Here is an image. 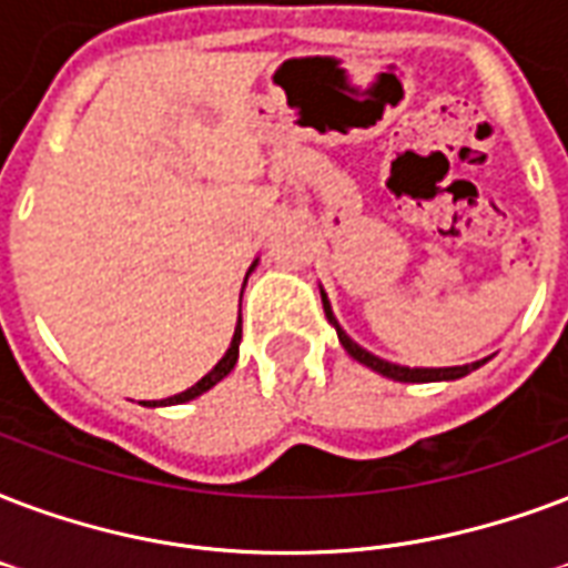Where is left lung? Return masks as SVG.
<instances>
[{
    "instance_id": "1",
    "label": "left lung",
    "mask_w": 568,
    "mask_h": 568,
    "mask_svg": "<svg viewBox=\"0 0 568 568\" xmlns=\"http://www.w3.org/2000/svg\"><path fill=\"white\" fill-rule=\"evenodd\" d=\"M322 303H324V315H327V322L336 327V336H339L342 348L352 354L354 361L363 363V366H369L372 372H378L384 378H393V381H402V384H426V381H456V378H465L467 372L479 369L486 361H476V363H467V366H447V369H410V366H399V363H389V361H381L375 357L372 352L361 348L357 342L348 336V333L342 331L339 322H336V315L331 310V301H327V294L322 292Z\"/></svg>"
}]
</instances>
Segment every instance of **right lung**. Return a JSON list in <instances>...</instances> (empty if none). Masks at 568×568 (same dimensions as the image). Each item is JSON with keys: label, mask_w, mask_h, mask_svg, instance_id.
<instances>
[{"label": "right lung", "mask_w": 568, "mask_h": 568, "mask_svg": "<svg viewBox=\"0 0 568 568\" xmlns=\"http://www.w3.org/2000/svg\"><path fill=\"white\" fill-rule=\"evenodd\" d=\"M258 265V258H255L253 265H250V271H246V276L253 274V267ZM246 276H244V285H246ZM237 345H241V318H237V327H235V336H232V345H229V352L223 354V361L216 363L214 369L207 372L205 378L196 381L193 387L184 389V393H179V396H169V399H160V402H142L145 408H163V405H184V402L196 399V396H202V393H207V389L214 387V384H220V381L226 378L229 372L235 369L237 363Z\"/></svg>", "instance_id": "right-lung-1"}]
</instances>
